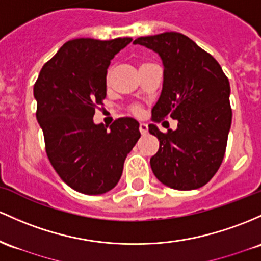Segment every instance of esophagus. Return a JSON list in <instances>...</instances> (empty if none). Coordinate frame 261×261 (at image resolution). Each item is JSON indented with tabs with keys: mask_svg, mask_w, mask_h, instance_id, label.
Masks as SVG:
<instances>
[{
	"mask_svg": "<svg viewBox=\"0 0 261 261\" xmlns=\"http://www.w3.org/2000/svg\"><path fill=\"white\" fill-rule=\"evenodd\" d=\"M139 128H140V133H141V135H146V134L148 133V127H147V125L146 124H140V126H139Z\"/></svg>",
	"mask_w": 261,
	"mask_h": 261,
	"instance_id": "obj_1",
	"label": "esophagus"
}]
</instances>
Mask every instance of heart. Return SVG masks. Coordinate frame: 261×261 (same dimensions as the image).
<instances>
[{
  "label": "heart",
  "instance_id": "1",
  "mask_svg": "<svg viewBox=\"0 0 261 261\" xmlns=\"http://www.w3.org/2000/svg\"><path fill=\"white\" fill-rule=\"evenodd\" d=\"M145 64H147V63H142L141 65H140V67H142V65H145ZM109 76H110V70H109V74H108V80H109ZM133 111L135 114H141V111H142V109H141V107H139V105H134L133 107Z\"/></svg>",
  "mask_w": 261,
  "mask_h": 261
}]
</instances>
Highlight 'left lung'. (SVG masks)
Here are the masks:
<instances>
[{"mask_svg":"<svg viewBox=\"0 0 261 261\" xmlns=\"http://www.w3.org/2000/svg\"><path fill=\"white\" fill-rule=\"evenodd\" d=\"M134 43L159 53L165 67L152 121L178 120L176 130L167 133L148 125L160 141L150 160L152 172L173 190L202 187L217 173L227 148L231 124L227 75L210 53L182 33L140 37Z\"/></svg>","mask_w":261,"mask_h":261,"instance_id":"8db88e82","label":"left lung"}]
</instances>
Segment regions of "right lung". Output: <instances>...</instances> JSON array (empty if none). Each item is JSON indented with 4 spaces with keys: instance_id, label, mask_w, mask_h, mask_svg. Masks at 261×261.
I'll return each instance as SVG.
<instances>
[{
    "instance_id": "add662e5",
    "label": "right lung",
    "mask_w": 261,
    "mask_h": 261,
    "mask_svg": "<svg viewBox=\"0 0 261 261\" xmlns=\"http://www.w3.org/2000/svg\"><path fill=\"white\" fill-rule=\"evenodd\" d=\"M133 38L68 41L41 69L34 83L36 116L44 135L45 152L59 177L84 194L113 190L127 153L141 134L133 117L95 125V109L107 96L110 61Z\"/></svg>"
}]
</instances>
